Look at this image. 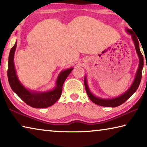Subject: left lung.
<instances>
[{"label":"left lung","instance_id":"left-lung-1","mask_svg":"<svg viewBox=\"0 0 147 147\" xmlns=\"http://www.w3.org/2000/svg\"><path fill=\"white\" fill-rule=\"evenodd\" d=\"M126 32H127L129 34L131 35L134 45H135L137 54H138V55L139 56V64L138 71H137L136 75V78L134 79V82L131 84L130 88H129L125 93L121 94V96H118V97L114 98L106 99L97 97V96L93 95V94L91 93V92L89 89L88 83H87L86 76H85V78H84V85H85V88L87 92V94H88L90 100L94 104H97V105L104 107H113V108L120 106L122 104L125 102L134 93H135L137 89H138L139 84H140L141 76H142V70L143 67V56L141 53L140 49H139V41L138 38H137L136 34H134V32L130 29H126Z\"/></svg>","mask_w":147,"mask_h":147}]
</instances>
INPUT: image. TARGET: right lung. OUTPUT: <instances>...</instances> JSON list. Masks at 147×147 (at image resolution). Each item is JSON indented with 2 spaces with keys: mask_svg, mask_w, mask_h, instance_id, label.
Here are the masks:
<instances>
[{
  "mask_svg": "<svg viewBox=\"0 0 147 147\" xmlns=\"http://www.w3.org/2000/svg\"><path fill=\"white\" fill-rule=\"evenodd\" d=\"M17 47V42L10 50L8 58V78L9 86L15 93L26 104L34 108H48L56 102L60 98L62 87L67 77L73 71V68L61 71L56 80V88L47 92L30 91L26 89L19 80L15 69L13 58Z\"/></svg>",
  "mask_w": 147,
  "mask_h": 147,
  "instance_id": "1",
  "label": "right lung"
}]
</instances>
